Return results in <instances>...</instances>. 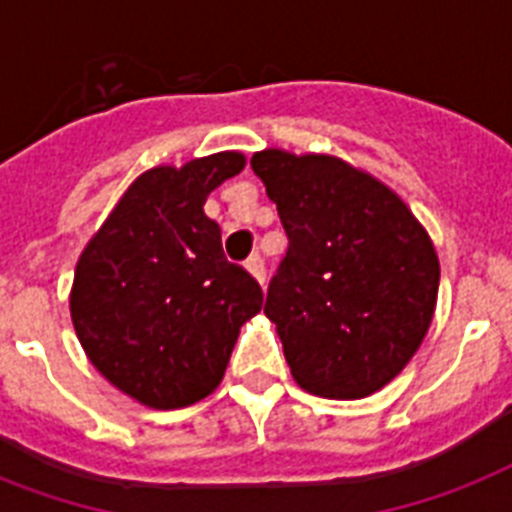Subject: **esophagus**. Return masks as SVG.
Listing matches in <instances>:
<instances>
[{
	"label": "esophagus",
	"instance_id": "obj_1",
	"mask_svg": "<svg viewBox=\"0 0 512 512\" xmlns=\"http://www.w3.org/2000/svg\"><path fill=\"white\" fill-rule=\"evenodd\" d=\"M247 271L252 273V279H255L257 284H265V265H263V260H260V255L249 257Z\"/></svg>",
	"mask_w": 512,
	"mask_h": 512
}]
</instances>
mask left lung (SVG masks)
Listing matches in <instances>:
<instances>
[{
    "label": "left lung",
    "instance_id": "8db88e82",
    "mask_svg": "<svg viewBox=\"0 0 512 512\" xmlns=\"http://www.w3.org/2000/svg\"><path fill=\"white\" fill-rule=\"evenodd\" d=\"M252 170L289 236L265 300L289 372L313 396H372L404 372L436 313L441 265L425 225L337 156L265 148Z\"/></svg>",
    "mask_w": 512,
    "mask_h": 512
}]
</instances>
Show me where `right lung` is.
<instances>
[{
    "label": "right lung",
    "mask_w": 512,
    "mask_h": 512,
    "mask_svg": "<svg viewBox=\"0 0 512 512\" xmlns=\"http://www.w3.org/2000/svg\"><path fill=\"white\" fill-rule=\"evenodd\" d=\"M244 154L159 164L132 180L79 255L68 297L90 364L148 409H183L220 385L241 327L263 308L244 268L225 260L207 196Z\"/></svg>",
    "instance_id": "obj_1"
}]
</instances>
